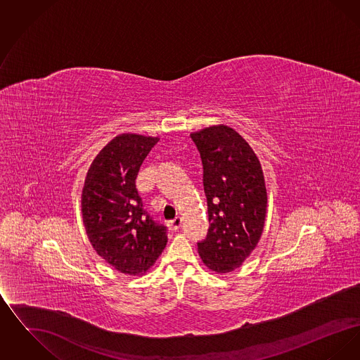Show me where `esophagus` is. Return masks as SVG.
I'll return each mask as SVG.
<instances>
[{"label": "esophagus", "mask_w": 360, "mask_h": 360, "mask_svg": "<svg viewBox=\"0 0 360 360\" xmlns=\"http://www.w3.org/2000/svg\"><path fill=\"white\" fill-rule=\"evenodd\" d=\"M170 225H172V228L174 231H178V229L181 228V225H182V219H181V217H175L172 223H170Z\"/></svg>", "instance_id": "esophagus-1"}]
</instances>
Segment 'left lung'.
I'll list each match as a JSON object with an SVG mask.
<instances>
[{
  "label": "left lung",
  "mask_w": 360,
  "mask_h": 360,
  "mask_svg": "<svg viewBox=\"0 0 360 360\" xmlns=\"http://www.w3.org/2000/svg\"><path fill=\"white\" fill-rule=\"evenodd\" d=\"M190 137L202 160L209 217L198 254L210 270L229 273L254 251L263 232L267 191L262 166L250 144L226 125Z\"/></svg>",
  "instance_id": "obj_1"
}]
</instances>
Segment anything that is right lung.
I'll list each match as a JSON object with an SVG mask.
<instances>
[{
    "label": "right lung",
    "mask_w": 360,
    "mask_h": 360,
    "mask_svg": "<svg viewBox=\"0 0 360 360\" xmlns=\"http://www.w3.org/2000/svg\"><path fill=\"white\" fill-rule=\"evenodd\" d=\"M158 137L122 134L93 160L82 190V219L100 257L120 273H146L167 243V226L144 210L137 172Z\"/></svg>",
    "instance_id": "right-lung-1"
}]
</instances>
